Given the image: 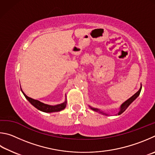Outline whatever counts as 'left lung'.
Instances as JSON below:
<instances>
[{"label":"left lung","instance_id":"8db88e82","mask_svg":"<svg viewBox=\"0 0 155 155\" xmlns=\"http://www.w3.org/2000/svg\"><path fill=\"white\" fill-rule=\"evenodd\" d=\"M141 89H142V87H141L140 88V90L138 91L136 93H135L134 95H133L131 98H129L128 100H127V101L124 102V103H123V104H122V105L120 106V112H118V115H120V114H121L122 113H123L124 111L126 110V109L127 107H129V105L131 104V103L134 101V100L137 98V97L140 95V92H141ZM92 110H93L94 111H96V112H101V113H102L103 114H104V112H100V111L98 110V109H96V108H92V107H91Z\"/></svg>","mask_w":155,"mask_h":155}]
</instances>
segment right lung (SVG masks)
Segmentation results:
<instances>
[{
	"label": "right lung",
	"instance_id": "1",
	"mask_svg": "<svg viewBox=\"0 0 155 155\" xmlns=\"http://www.w3.org/2000/svg\"><path fill=\"white\" fill-rule=\"evenodd\" d=\"M23 93V92H22ZM24 94V97H26L27 100L31 103V104L35 106L37 109L39 110L42 112H58V111H61L64 110L65 107H66L67 105V101H64L63 104H58L56 105H47L45 104H43V103L40 102L38 100H35L32 98H30L28 96H26L25 94Z\"/></svg>",
	"mask_w": 155,
	"mask_h": 155
}]
</instances>
